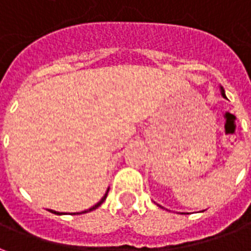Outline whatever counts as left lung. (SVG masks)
<instances>
[{
    "mask_svg": "<svg viewBox=\"0 0 251 251\" xmlns=\"http://www.w3.org/2000/svg\"><path fill=\"white\" fill-rule=\"evenodd\" d=\"M222 95H223V97L226 98V95H225V90H223V88H222Z\"/></svg>",
    "mask_w": 251,
    "mask_h": 251,
    "instance_id": "8db88e82",
    "label": "left lung"
}]
</instances>
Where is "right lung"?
<instances>
[{"label":"right lung","mask_w":251,"mask_h":251,"mask_svg":"<svg viewBox=\"0 0 251 251\" xmlns=\"http://www.w3.org/2000/svg\"><path fill=\"white\" fill-rule=\"evenodd\" d=\"M107 192H109V191H107ZM106 198H107V194H104V196L103 198H102V199L99 200L98 203H97V204L95 205H93V207H91V208H90V210H86V211H83L82 214H84V212H88V211H93V210H95V208H98L99 205L102 204V203H103L104 200H106ZM51 212H53V214H57V215H60V212H56V211H53V210H51ZM79 214H80V212H79Z\"/></svg>","instance_id":"right-lung-1"}]
</instances>
